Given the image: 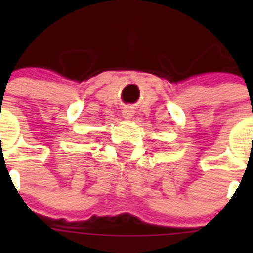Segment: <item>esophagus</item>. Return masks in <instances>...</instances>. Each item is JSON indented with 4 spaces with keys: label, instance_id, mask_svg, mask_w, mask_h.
<instances>
[{
    "label": "esophagus",
    "instance_id": "34e87169",
    "mask_svg": "<svg viewBox=\"0 0 253 253\" xmlns=\"http://www.w3.org/2000/svg\"><path fill=\"white\" fill-rule=\"evenodd\" d=\"M132 115H134V110H132L131 107H125L122 110V117L125 119H131L132 118Z\"/></svg>",
    "mask_w": 253,
    "mask_h": 253
}]
</instances>
